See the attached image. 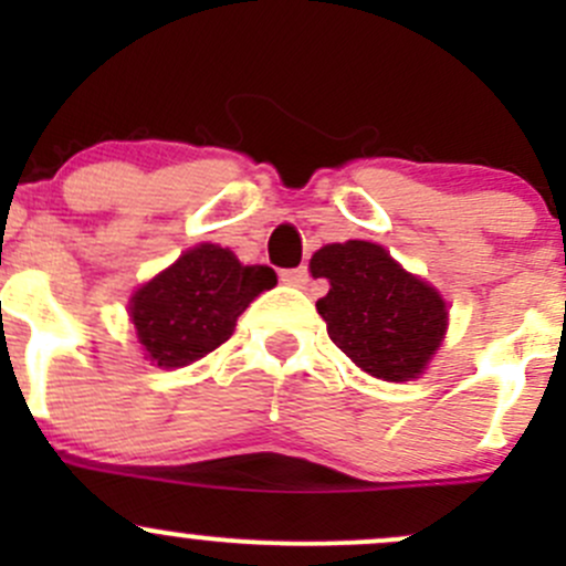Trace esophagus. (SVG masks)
Segmentation results:
<instances>
[{"mask_svg":"<svg viewBox=\"0 0 566 566\" xmlns=\"http://www.w3.org/2000/svg\"><path fill=\"white\" fill-rule=\"evenodd\" d=\"M282 282L290 284V287L304 290L310 284V271L306 268H293V271H282Z\"/></svg>","mask_w":566,"mask_h":566,"instance_id":"34e87169","label":"esophagus"}]
</instances>
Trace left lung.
I'll return each mask as SVG.
<instances>
[{"label": "left lung", "mask_w": 566, "mask_h": 566, "mask_svg": "<svg viewBox=\"0 0 566 566\" xmlns=\"http://www.w3.org/2000/svg\"><path fill=\"white\" fill-rule=\"evenodd\" d=\"M312 276L328 279L317 301L334 345L373 378H419L441 347L447 301L424 279L405 271L378 243H328L312 254Z\"/></svg>", "instance_id": "8db88e82"}]
</instances>
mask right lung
<instances>
[{
	"instance_id": "1",
	"label": "right lung",
	"mask_w": 566,
	"mask_h": 566,
	"mask_svg": "<svg viewBox=\"0 0 566 566\" xmlns=\"http://www.w3.org/2000/svg\"><path fill=\"white\" fill-rule=\"evenodd\" d=\"M273 284V268L243 265L216 243L182 251L167 271L130 295V323L145 358L175 369L208 356L230 339L243 310Z\"/></svg>"
}]
</instances>
